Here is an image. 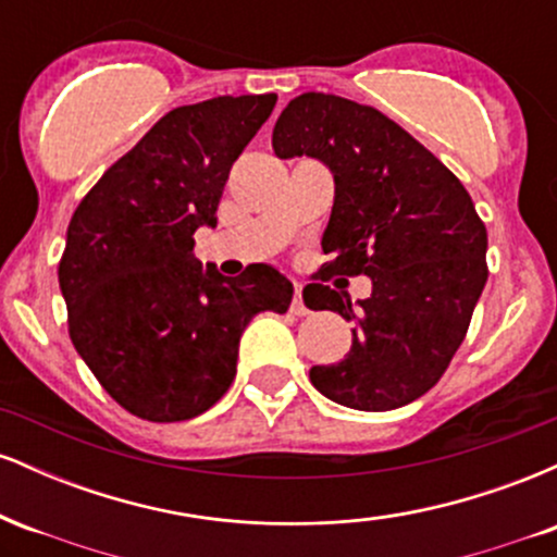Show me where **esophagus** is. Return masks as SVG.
Instances as JSON below:
<instances>
[{
    "label": "esophagus",
    "mask_w": 557,
    "mask_h": 557,
    "mask_svg": "<svg viewBox=\"0 0 557 557\" xmlns=\"http://www.w3.org/2000/svg\"><path fill=\"white\" fill-rule=\"evenodd\" d=\"M293 287H296V296H293V306H290V311H293V314H298V317L309 314V309H306V306H304V296H300V290H304V285L296 283Z\"/></svg>",
    "instance_id": "obj_1"
}]
</instances>
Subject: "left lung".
Returning a JSON list of instances; mask_svg holds the SVG:
<instances>
[{"label":"left lung","instance_id":"8db88e82","mask_svg":"<svg viewBox=\"0 0 557 557\" xmlns=\"http://www.w3.org/2000/svg\"><path fill=\"white\" fill-rule=\"evenodd\" d=\"M280 159H322L335 175V203L309 309L354 322L343 361L311 367V385L341 406L393 411L445 374L469 332L487 283V227L463 183L411 133L374 107L332 94H300L272 133ZM332 273L373 277L357 301L323 283Z\"/></svg>","mask_w":557,"mask_h":557}]
</instances>
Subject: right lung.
<instances>
[{"label":"right lung","instance_id":"right-lung-1","mask_svg":"<svg viewBox=\"0 0 557 557\" xmlns=\"http://www.w3.org/2000/svg\"><path fill=\"white\" fill-rule=\"evenodd\" d=\"M274 104L277 94L216 96L168 112L70 220L57 270L70 341L133 417L209 411L233 385L248 322L290 306L293 285L272 267L222 277L194 257V233L216 225L230 168Z\"/></svg>","mask_w":557,"mask_h":557}]
</instances>
